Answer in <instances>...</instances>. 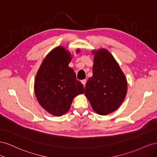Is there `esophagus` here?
Masks as SVG:
<instances>
[{
  "mask_svg": "<svg viewBox=\"0 0 157 157\" xmlns=\"http://www.w3.org/2000/svg\"><path fill=\"white\" fill-rule=\"evenodd\" d=\"M81 82L82 84L84 85V86H85V85H86V79H83L81 80Z\"/></svg>",
  "mask_w": 157,
  "mask_h": 157,
  "instance_id": "obj_1",
  "label": "esophagus"
}]
</instances>
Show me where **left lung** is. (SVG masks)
Instances as JSON below:
<instances>
[{
	"label": "left lung",
	"mask_w": 157,
	"mask_h": 157,
	"mask_svg": "<svg viewBox=\"0 0 157 157\" xmlns=\"http://www.w3.org/2000/svg\"><path fill=\"white\" fill-rule=\"evenodd\" d=\"M93 76L89 78L84 94L95 112L106 115L119 107L127 93L124 73L106 49L94 52Z\"/></svg>",
	"instance_id": "1"
}]
</instances>
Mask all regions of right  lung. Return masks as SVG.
<instances>
[{"label":"right lung","mask_w":157,"mask_h":157,"mask_svg":"<svg viewBox=\"0 0 157 157\" xmlns=\"http://www.w3.org/2000/svg\"><path fill=\"white\" fill-rule=\"evenodd\" d=\"M71 60L69 52L62 46L56 47L42 61L35 77L37 100L46 111L55 116L67 113L73 98L84 92L83 84L68 66Z\"/></svg>","instance_id":"obj_1"}]
</instances>
